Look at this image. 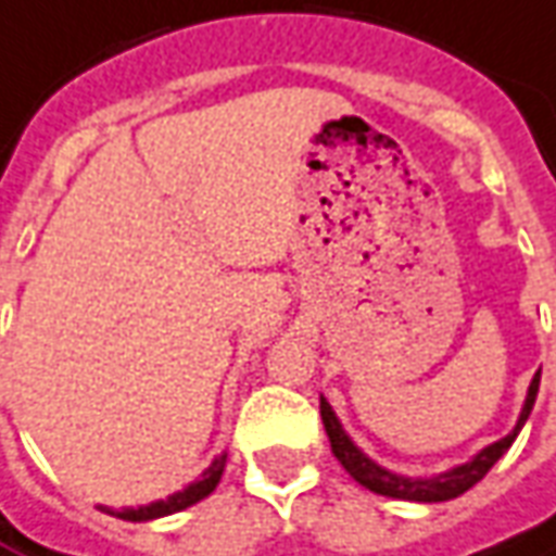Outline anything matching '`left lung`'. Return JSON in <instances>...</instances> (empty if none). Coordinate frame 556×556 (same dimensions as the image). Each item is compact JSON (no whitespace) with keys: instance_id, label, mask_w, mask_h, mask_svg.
Segmentation results:
<instances>
[{"instance_id":"obj_1","label":"left lung","mask_w":556,"mask_h":556,"mask_svg":"<svg viewBox=\"0 0 556 556\" xmlns=\"http://www.w3.org/2000/svg\"><path fill=\"white\" fill-rule=\"evenodd\" d=\"M539 377H542V371L532 377L530 392H527V402H523L520 420H517L511 435H505L502 441H496V444L484 447V451L478 453L471 463H466V466L451 468V471L438 475V478H432V481H422V478H402V475H392V471H387V468H380L377 463H371V459H368V456H365V453L358 451L356 444L350 441V435L343 432V426L338 422V417H334V410H331V405H328L326 399L319 402V414H323V422H326L328 441H331V453H334V456H338V463L350 471V478L358 481L365 490L380 493V496H389V500L447 502V500H456V496H463L466 490H471V486L478 484L486 471L500 463L502 453L511 447V441H515L517 432L523 429V422H527L532 405H535Z\"/></svg>"}]
</instances>
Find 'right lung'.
I'll return each instance as SVG.
<instances>
[{"label": "right lung", "mask_w": 556, "mask_h": 556, "mask_svg": "<svg viewBox=\"0 0 556 556\" xmlns=\"http://www.w3.org/2000/svg\"><path fill=\"white\" fill-rule=\"evenodd\" d=\"M225 459H228V456H218V459H213V466L203 471V478H200V481L185 486L182 493H173L169 500L151 502V505H139V508H124V511H109V515L121 517V520H154V517L176 515V511H182V508H188V505H194V502L200 500H206V496L213 493L215 484L222 481Z\"/></svg>", "instance_id": "1"}]
</instances>
